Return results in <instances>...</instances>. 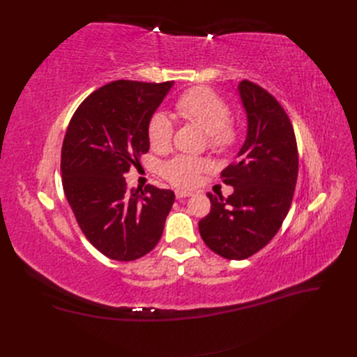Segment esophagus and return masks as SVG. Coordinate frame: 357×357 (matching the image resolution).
Masks as SVG:
<instances>
[{
    "label": "esophagus",
    "instance_id": "esophagus-1",
    "mask_svg": "<svg viewBox=\"0 0 357 357\" xmlns=\"http://www.w3.org/2000/svg\"><path fill=\"white\" fill-rule=\"evenodd\" d=\"M193 195V192H188V190H176V197L178 198V199H181V198H188V197H192Z\"/></svg>",
    "mask_w": 357,
    "mask_h": 357
}]
</instances>
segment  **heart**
<instances>
[{
  "mask_svg": "<svg viewBox=\"0 0 357 357\" xmlns=\"http://www.w3.org/2000/svg\"><path fill=\"white\" fill-rule=\"evenodd\" d=\"M176 109L185 121L197 125L207 134L208 146L215 152H226L238 139V131L228 122L231 114L228 104L210 89L195 88L185 92L178 98ZM147 138L155 150L168 149L172 138V122L167 113L152 114L147 125ZM208 167V162L201 158L176 156L167 162L162 172L172 185L190 188L197 185L199 176Z\"/></svg>",
  "mask_w": 357,
  "mask_h": 357,
  "instance_id": "obj_1",
  "label": "heart"
}]
</instances>
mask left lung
I'll list each match as a JSON object with an SVG mask.
<instances>
[{
	"label": "left lung",
	"mask_w": 357,
	"mask_h": 357,
	"mask_svg": "<svg viewBox=\"0 0 357 357\" xmlns=\"http://www.w3.org/2000/svg\"><path fill=\"white\" fill-rule=\"evenodd\" d=\"M238 95L247 117L245 139L222 178L232 195L207 193L211 210L199 220L210 250L241 261L264 248L289 213L298 178L296 138L286 112L261 86L243 80Z\"/></svg>",
	"instance_id": "left-lung-1"
}]
</instances>
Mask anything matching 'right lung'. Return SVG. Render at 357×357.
Instances as JSON below:
<instances>
[{"instance_id": "right-lung-1", "label": "right lung", "mask_w": 357, "mask_h": 357, "mask_svg": "<svg viewBox=\"0 0 357 357\" xmlns=\"http://www.w3.org/2000/svg\"><path fill=\"white\" fill-rule=\"evenodd\" d=\"M174 82L116 80L92 92L75 110L62 144L67 201L91 244L113 261L153 250L174 204L172 190L126 188L123 178L149 152L147 125Z\"/></svg>"}]
</instances>
